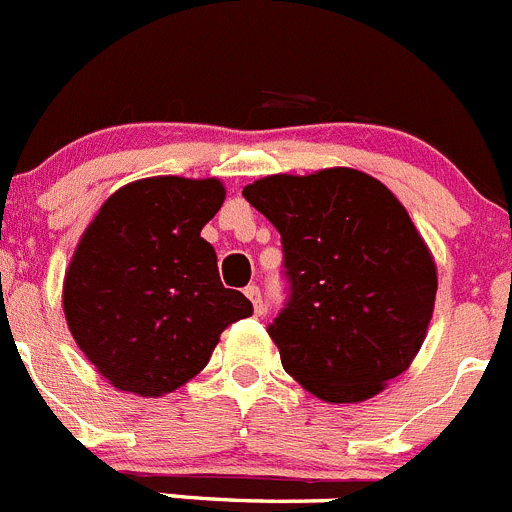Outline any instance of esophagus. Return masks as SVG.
Returning a JSON list of instances; mask_svg holds the SVG:
<instances>
[{"instance_id":"34e87169","label":"esophagus","mask_w":512,"mask_h":512,"mask_svg":"<svg viewBox=\"0 0 512 512\" xmlns=\"http://www.w3.org/2000/svg\"><path fill=\"white\" fill-rule=\"evenodd\" d=\"M245 296L252 301V308H255L257 316H260V313H265V301H262V293H260V288H257V285H247Z\"/></svg>"}]
</instances>
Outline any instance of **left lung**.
Returning a JSON list of instances; mask_svg holds the SVG:
<instances>
[{
    "mask_svg": "<svg viewBox=\"0 0 512 512\" xmlns=\"http://www.w3.org/2000/svg\"><path fill=\"white\" fill-rule=\"evenodd\" d=\"M242 193L283 239L288 303L267 334L285 372L326 403L380 393L421 349L439 285L405 206L354 168L280 173Z\"/></svg>",
    "mask_w": 512,
    "mask_h": 512,
    "instance_id": "obj_1",
    "label": "left lung"
}]
</instances>
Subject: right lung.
Masks as SVG:
<instances>
[{"label":"right lung","mask_w":512,"mask_h":512,"mask_svg":"<svg viewBox=\"0 0 512 512\" xmlns=\"http://www.w3.org/2000/svg\"><path fill=\"white\" fill-rule=\"evenodd\" d=\"M216 178H142L112 193L86 227L63 280L78 349L117 390L173 393L199 375L234 321L252 313L219 280L201 229L224 204Z\"/></svg>","instance_id":"1"}]
</instances>
